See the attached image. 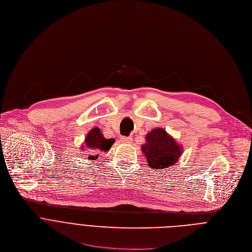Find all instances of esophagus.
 Returning <instances> with one entry per match:
<instances>
[{"mask_svg": "<svg viewBox=\"0 0 252 252\" xmlns=\"http://www.w3.org/2000/svg\"><path fill=\"white\" fill-rule=\"evenodd\" d=\"M121 140L125 143H131L132 142V138L131 137H126V136H122Z\"/></svg>", "mask_w": 252, "mask_h": 252, "instance_id": "1", "label": "esophagus"}]
</instances>
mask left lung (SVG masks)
<instances>
[{
  "label": "left lung",
  "mask_w": 252,
  "mask_h": 252,
  "mask_svg": "<svg viewBox=\"0 0 252 252\" xmlns=\"http://www.w3.org/2000/svg\"><path fill=\"white\" fill-rule=\"evenodd\" d=\"M142 151L150 168L163 169L175 164L181 156V146L162 128L154 129L146 136Z\"/></svg>",
  "instance_id": "1"
}]
</instances>
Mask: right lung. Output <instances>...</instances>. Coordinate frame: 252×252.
Instances as JSON below:
<instances>
[{"instance_id":"add662e5","label":"right lung","mask_w":252,"mask_h":252,"mask_svg":"<svg viewBox=\"0 0 252 252\" xmlns=\"http://www.w3.org/2000/svg\"><path fill=\"white\" fill-rule=\"evenodd\" d=\"M114 143V139H105L99 128H93L85 137V148L86 153L89 160H97L98 155L100 152H106L109 151L112 144Z\"/></svg>"}]
</instances>
